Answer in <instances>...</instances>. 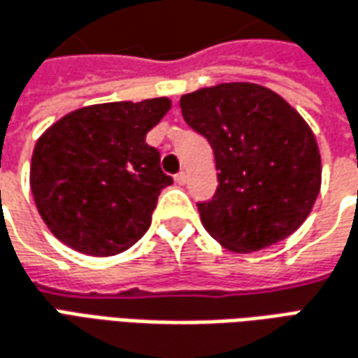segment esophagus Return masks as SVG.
Segmentation results:
<instances>
[{
    "instance_id": "34e87169",
    "label": "esophagus",
    "mask_w": 358,
    "mask_h": 358,
    "mask_svg": "<svg viewBox=\"0 0 358 358\" xmlns=\"http://www.w3.org/2000/svg\"><path fill=\"white\" fill-rule=\"evenodd\" d=\"M174 180H176V184H180V186H184V184H186V182H187V174L184 171L178 172V174L174 176Z\"/></svg>"
}]
</instances>
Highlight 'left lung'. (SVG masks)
<instances>
[{
  "label": "left lung",
  "instance_id": "1",
  "mask_svg": "<svg viewBox=\"0 0 358 358\" xmlns=\"http://www.w3.org/2000/svg\"><path fill=\"white\" fill-rule=\"evenodd\" d=\"M186 124L209 141L219 186L197 203L221 246L248 254L291 236L322 186L310 126L283 96L256 83H221L180 99Z\"/></svg>",
  "mask_w": 358,
  "mask_h": 358
}]
</instances>
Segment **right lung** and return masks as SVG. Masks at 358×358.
<instances>
[{
	"instance_id": "right-lung-1",
	"label": "right lung",
	"mask_w": 358,
	"mask_h": 358,
	"mask_svg": "<svg viewBox=\"0 0 358 358\" xmlns=\"http://www.w3.org/2000/svg\"><path fill=\"white\" fill-rule=\"evenodd\" d=\"M166 96L73 110L38 137L31 192L50 232L87 256H116L143 236L162 187L161 155L145 143Z\"/></svg>"
}]
</instances>
